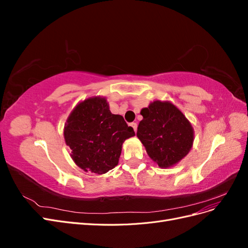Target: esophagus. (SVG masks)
I'll list each match as a JSON object with an SVG mask.
<instances>
[{
  "instance_id": "34e87169",
  "label": "esophagus",
  "mask_w": 248,
  "mask_h": 248,
  "mask_svg": "<svg viewBox=\"0 0 248 248\" xmlns=\"http://www.w3.org/2000/svg\"><path fill=\"white\" fill-rule=\"evenodd\" d=\"M130 126L133 128L134 132H137V130H138V124H137V123H131Z\"/></svg>"
}]
</instances>
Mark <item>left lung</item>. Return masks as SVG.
<instances>
[{
    "mask_svg": "<svg viewBox=\"0 0 248 248\" xmlns=\"http://www.w3.org/2000/svg\"><path fill=\"white\" fill-rule=\"evenodd\" d=\"M140 115L137 137L159 168L174 167L189 153L194 140L193 127L175 104L155 100L141 108Z\"/></svg>",
    "mask_w": 248,
    "mask_h": 248,
    "instance_id": "1",
    "label": "left lung"
}]
</instances>
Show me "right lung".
<instances>
[{
  "instance_id": "1",
  "label": "right lung",
  "mask_w": 248,
  "mask_h": 248,
  "mask_svg": "<svg viewBox=\"0 0 248 248\" xmlns=\"http://www.w3.org/2000/svg\"><path fill=\"white\" fill-rule=\"evenodd\" d=\"M136 133L122 116L111 114L106 97L93 96L72 109L64 126V139L78 168L97 175L114 169L125 140Z\"/></svg>"
}]
</instances>
